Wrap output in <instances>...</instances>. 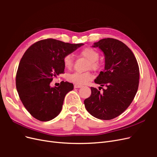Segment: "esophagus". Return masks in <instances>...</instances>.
<instances>
[{
	"instance_id": "1",
	"label": "esophagus",
	"mask_w": 157,
	"mask_h": 157,
	"mask_svg": "<svg viewBox=\"0 0 157 157\" xmlns=\"http://www.w3.org/2000/svg\"><path fill=\"white\" fill-rule=\"evenodd\" d=\"M74 87H75V88H81L82 86H81V85H79V84H75Z\"/></svg>"
}]
</instances>
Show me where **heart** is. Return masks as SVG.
<instances>
[{"label":"heart","instance_id":"obj_1","mask_svg":"<svg viewBox=\"0 0 157 157\" xmlns=\"http://www.w3.org/2000/svg\"><path fill=\"white\" fill-rule=\"evenodd\" d=\"M80 54L89 61L88 69L91 68L94 70H97L100 67V63L98 61L99 54L96 50L90 48V47H86V48H84L80 50ZM63 62L66 69H71L73 65V56L71 54L65 55L63 59ZM93 78V75L90 72H76L69 75L67 77L69 81L76 84H87L90 81H91Z\"/></svg>","mask_w":157,"mask_h":157}]
</instances>
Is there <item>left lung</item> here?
<instances>
[{
    "mask_svg": "<svg viewBox=\"0 0 157 157\" xmlns=\"http://www.w3.org/2000/svg\"><path fill=\"white\" fill-rule=\"evenodd\" d=\"M93 47H98L105 55V69L94 82L106 89L100 93L91 87L92 94L84 100V105L93 117L111 120L124 112L136 96L140 79L138 63L131 50L118 40L103 39L95 42Z\"/></svg>",
    "mask_w": 157,
    "mask_h": 157,
    "instance_id": "8db88e82",
    "label": "left lung"
}]
</instances>
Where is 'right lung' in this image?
I'll list each match as a JSON object with an SVG mask.
<instances>
[{"label": "right lung", "instance_id": "obj_1", "mask_svg": "<svg viewBox=\"0 0 157 157\" xmlns=\"http://www.w3.org/2000/svg\"><path fill=\"white\" fill-rule=\"evenodd\" d=\"M83 44L47 39L32 44L23 54L16 73V88L23 105L36 119L49 121L61 112L65 95L73 90V84L61 81L52 88L50 84L63 73L64 56Z\"/></svg>", "mask_w": 157, "mask_h": 157}]
</instances>
